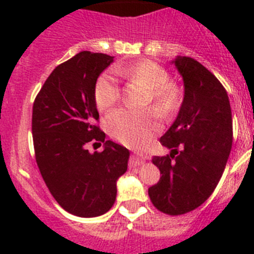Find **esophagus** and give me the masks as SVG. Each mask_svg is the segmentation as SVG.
<instances>
[{"mask_svg":"<svg viewBox=\"0 0 254 254\" xmlns=\"http://www.w3.org/2000/svg\"><path fill=\"white\" fill-rule=\"evenodd\" d=\"M145 161V156L142 154H133L131 156V160H129V165L131 167H138L141 164H143Z\"/></svg>","mask_w":254,"mask_h":254,"instance_id":"obj_1","label":"esophagus"}]
</instances>
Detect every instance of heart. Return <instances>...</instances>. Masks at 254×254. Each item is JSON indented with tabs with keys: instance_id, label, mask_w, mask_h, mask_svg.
<instances>
[{
	"instance_id": "b5f03b06",
	"label": "heart",
	"mask_w": 254,
	"mask_h": 254,
	"mask_svg": "<svg viewBox=\"0 0 254 254\" xmlns=\"http://www.w3.org/2000/svg\"><path fill=\"white\" fill-rule=\"evenodd\" d=\"M114 72L141 82L147 87V102H151L161 116H170L181 107V87L169 81V72L160 64L149 60H142L128 66H116ZM94 95L100 111H107L113 107L121 96V89L116 76L112 72L102 73L96 80ZM105 125L108 132L114 138L131 146L142 145L159 129L158 120L151 109H117L108 116Z\"/></svg>"
}]
</instances>
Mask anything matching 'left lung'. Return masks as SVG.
I'll return each mask as SVG.
<instances>
[{
    "instance_id": "8db88e82",
    "label": "left lung",
    "mask_w": 254,
    "mask_h": 254,
    "mask_svg": "<svg viewBox=\"0 0 254 254\" xmlns=\"http://www.w3.org/2000/svg\"><path fill=\"white\" fill-rule=\"evenodd\" d=\"M172 64L183 78L185 98L160 138L170 154L152 158L161 177L149 196L159 211L174 216L202 205L216 188L232 150L233 120L228 93L215 75L190 57L178 56Z\"/></svg>"
}]
</instances>
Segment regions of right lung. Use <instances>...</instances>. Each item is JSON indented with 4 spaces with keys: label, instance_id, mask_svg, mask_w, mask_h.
I'll return each mask as SVG.
<instances>
[{
    "label": "right lung",
    "instance_id": "add662e5",
    "mask_svg": "<svg viewBox=\"0 0 254 254\" xmlns=\"http://www.w3.org/2000/svg\"><path fill=\"white\" fill-rule=\"evenodd\" d=\"M113 58L80 52L52 71L33 105L38 168L52 196L75 216L95 217L111 210L117 181L128 167L129 151L113 141H106L102 153L87 150L89 142L105 140L95 125L99 113L94 91Z\"/></svg>",
    "mask_w": 254,
    "mask_h": 254
}]
</instances>
